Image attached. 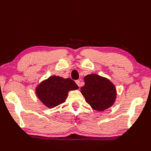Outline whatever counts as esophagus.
<instances>
[{
	"label": "esophagus",
	"mask_w": 151,
	"mask_h": 151,
	"mask_svg": "<svg viewBox=\"0 0 151 151\" xmlns=\"http://www.w3.org/2000/svg\"><path fill=\"white\" fill-rule=\"evenodd\" d=\"M76 83L77 84V85L79 87H80V81L79 80H77L76 81Z\"/></svg>",
	"instance_id": "esophagus-1"
}]
</instances>
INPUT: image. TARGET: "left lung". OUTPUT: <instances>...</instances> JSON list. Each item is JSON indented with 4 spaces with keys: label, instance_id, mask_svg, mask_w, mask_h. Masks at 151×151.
<instances>
[{
    "label": "left lung",
    "instance_id": "left-lung-1",
    "mask_svg": "<svg viewBox=\"0 0 151 151\" xmlns=\"http://www.w3.org/2000/svg\"><path fill=\"white\" fill-rule=\"evenodd\" d=\"M85 84L81 88L86 101L96 110L101 111L115 103L116 91L110 81L92 74L84 77Z\"/></svg>",
    "mask_w": 151,
    "mask_h": 151
}]
</instances>
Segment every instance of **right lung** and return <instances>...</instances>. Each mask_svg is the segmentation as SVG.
<instances>
[{
	"label": "right lung",
	"instance_id": "add662e5",
	"mask_svg": "<svg viewBox=\"0 0 151 151\" xmlns=\"http://www.w3.org/2000/svg\"><path fill=\"white\" fill-rule=\"evenodd\" d=\"M78 88V86L70 78L63 79L54 76L43 81L36 88V92L45 106L53 108L65 101L68 91Z\"/></svg>",
	"mask_w": 151,
	"mask_h": 151
}]
</instances>
